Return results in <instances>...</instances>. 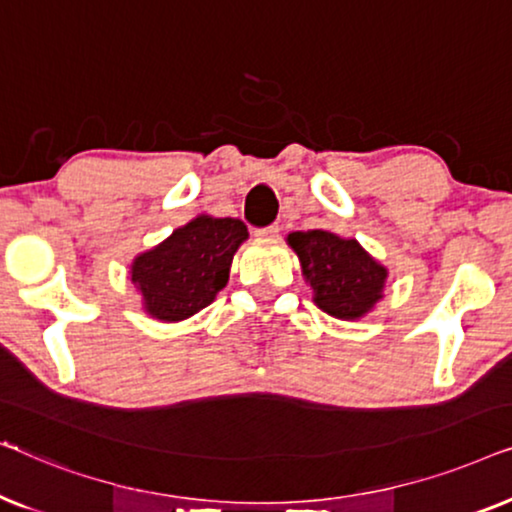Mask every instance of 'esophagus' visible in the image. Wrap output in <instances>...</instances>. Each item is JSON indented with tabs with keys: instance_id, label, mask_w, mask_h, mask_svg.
Masks as SVG:
<instances>
[{
	"instance_id": "1",
	"label": "esophagus",
	"mask_w": 512,
	"mask_h": 512,
	"mask_svg": "<svg viewBox=\"0 0 512 512\" xmlns=\"http://www.w3.org/2000/svg\"><path fill=\"white\" fill-rule=\"evenodd\" d=\"M254 235L258 237V240H275V237L279 235V226L275 223V226H268V228H258L254 230Z\"/></svg>"
}]
</instances>
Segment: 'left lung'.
<instances>
[{"instance_id":"8db88e82","label":"left lung","mask_w":512,"mask_h":512,"mask_svg":"<svg viewBox=\"0 0 512 512\" xmlns=\"http://www.w3.org/2000/svg\"><path fill=\"white\" fill-rule=\"evenodd\" d=\"M286 244L296 251L314 305L328 317L359 321L384 298L389 270L354 237L314 228L289 233Z\"/></svg>"}]
</instances>
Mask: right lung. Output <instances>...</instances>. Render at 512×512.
Returning <instances> with one entry per match:
<instances>
[{
	"instance_id": "obj_1",
	"label": "right lung",
	"mask_w": 512,
	"mask_h": 512,
	"mask_svg": "<svg viewBox=\"0 0 512 512\" xmlns=\"http://www.w3.org/2000/svg\"><path fill=\"white\" fill-rule=\"evenodd\" d=\"M247 226L240 219L198 214L170 237L132 258L130 279L151 319L184 321L209 303L228 284L230 265Z\"/></svg>"
}]
</instances>
